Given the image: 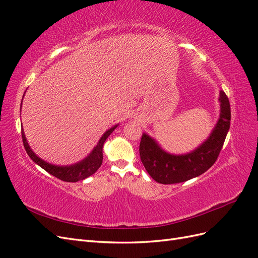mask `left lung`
<instances>
[{"label": "left lung", "mask_w": 258, "mask_h": 258, "mask_svg": "<svg viewBox=\"0 0 258 258\" xmlns=\"http://www.w3.org/2000/svg\"><path fill=\"white\" fill-rule=\"evenodd\" d=\"M221 115L207 141L190 154L174 156L163 152L152 138L142 135L140 142V157L143 166L156 182L175 184L185 182L205 173L212 167L224 145L230 127V104L228 97L220 92Z\"/></svg>", "instance_id": "1"}]
</instances>
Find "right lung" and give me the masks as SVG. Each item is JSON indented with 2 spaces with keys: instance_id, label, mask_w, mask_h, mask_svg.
I'll use <instances>...</instances> for the list:
<instances>
[{
  "instance_id": "add662e5",
  "label": "right lung",
  "mask_w": 258,
  "mask_h": 258,
  "mask_svg": "<svg viewBox=\"0 0 258 258\" xmlns=\"http://www.w3.org/2000/svg\"><path fill=\"white\" fill-rule=\"evenodd\" d=\"M116 127L117 126L108 129L105 132V134L102 136V138L100 139V141H99L98 145L95 147V150L92 151V153L88 156L87 158L84 159L83 161H81L79 163H76V165L70 166V167L52 166V165H50V163L45 162L41 158H38L37 156L32 152V150L30 148L22 129H21V137H22V142H23V146H25L26 152L28 153L29 157L32 159L35 163H37L38 166L42 167L45 171H47V172L50 173L51 175L56 176L57 178H60L61 181L74 183V182L82 181V179L90 176L91 174L96 172V171L101 167V165H102L103 144L105 142V140L108 138V136L112 134Z\"/></svg>"
}]
</instances>
